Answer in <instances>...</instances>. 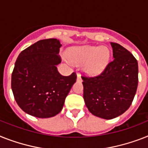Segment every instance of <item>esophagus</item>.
<instances>
[{
	"label": "esophagus",
	"instance_id": "1",
	"mask_svg": "<svg viewBox=\"0 0 148 148\" xmlns=\"http://www.w3.org/2000/svg\"><path fill=\"white\" fill-rule=\"evenodd\" d=\"M77 81H81V77H80V75L79 74H77Z\"/></svg>",
	"mask_w": 148,
	"mask_h": 148
}]
</instances>
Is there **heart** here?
I'll return each instance as SVG.
<instances>
[{
    "label": "heart",
    "instance_id": "1",
    "mask_svg": "<svg viewBox=\"0 0 148 148\" xmlns=\"http://www.w3.org/2000/svg\"><path fill=\"white\" fill-rule=\"evenodd\" d=\"M67 56L74 64H84V70L90 76L99 75L107 67L110 58V51L106 46L83 45L71 48Z\"/></svg>",
    "mask_w": 148,
    "mask_h": 148
}]
</instances>
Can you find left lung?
<instances>
[{"label":"left lung","instance_id":"left-lung-1","mask_svg":"<svg viewBox=\"0 0 148 148\" xmlns=\"http://www.w3.org/2000/svg\"><path fill=\"white\" fill-rule=\"evenodd\" d=\"M113 61L100 75L82 77L85 105L93 116L112 119L130 107L138 84V65L130 51L111 42Z\"/></svg>","mask_w":148,"mask_h":148}]
</instances>
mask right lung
<instances>
[{"mask_svg": "<svg viewBox=\"0 0 148 148\" xmlns=\"http://www.w3.org/2000/svg\"><path fill=\"white\" fill-rule=\"evenodd\" d=\"M57 39L38 41L20 52L11 77L14 99L26 113L37 118L53 117L62 111L76 74L62 76L57 65L62 47Z\"/></svg>", "mask_w": 148, "mask_h": 148, "instance_id": "add662e5", "label": "right lung"}]
</instances>
